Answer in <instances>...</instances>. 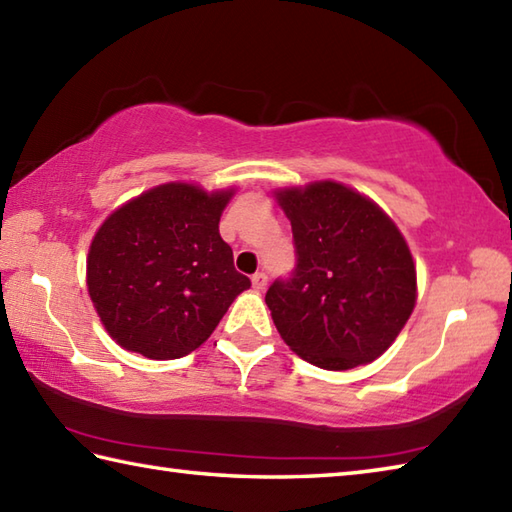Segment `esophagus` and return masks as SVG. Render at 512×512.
<instances>
[{
	"mask_svg": "<svg viewBox=\"0 0 512 512\" xmlns=\"http://www.w3.org/2000/svg\"><path fill=\"white\" fill-rule=\"evenodd\" d=\"M252 285L256 291H263L267 287V274H263V271H256V274L252 276Z\"/></svg>",
	"mask_w": 512,
	"mask_h": 512,
	"instance_id": "obj_1",
	"label": "esophagus"
}]
</instances>
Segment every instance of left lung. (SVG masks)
<instances>
[{
	"instance_id": "obj_1",
	"label": "left lung",
	"mask_w": 512,
	"mask_h": 512,
	"mask_svg": "<svg viewBox=\"0 0 512 512\" xmlns=\"http://www.w3.org/2000/svg\"><path fill=\"white\" fill-rule=\"evenodd\" d=\"M296 267L265 302L280 336L327 371L369 364L387 351L415 307V263L400 229L371 198L336 181L285 187Z\"/></svg>"
}]
</instances>
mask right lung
<instances>
[{
	"label": "right lung",
	"instance_id": "obj_1",
	"mask_svg": "<svg viewBox=\"0 0 512 512\" xmlns=\"http://www.w3.org/2000/svg\"><path fill=\"white\" fill-rule=\"evenodd\" d=\"M232 196L165 183L103 221L88 252V294L123 349L150 360L183 358L252 287L218 234Z\"/></svg>",
	"mask_w": 512,
	"mask_h": 512
}]
</instances>
